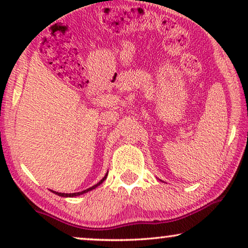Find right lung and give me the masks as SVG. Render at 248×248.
<instances>
[{
    "mask_svg": "<svg viewBox=\"0 0 248 248\" xmlns=\"http://www.w3.org/2000/svg\"><path fill=\"white\" fill-rule=\"evenodd\" d=\"M107 175H108V172L106 175L104 176V178L101 179V181L99 182V183H97L96 185H93V186H91V187H89V188H87V189H84V191H82V192H78V193H59V192H55V191H52L53 193H55V194H57V195H60V196H63V198H73V196H79V195H81V194H84V193H87V192H89V191H93V188H96L97 186H99L101 183H103L105 179L107 178Z\"/></svg>",
    "mask_w": 248,
    "mask_h": 248,
    "instance_id": "1",
    "label": "right lung"
}]
</instances>
